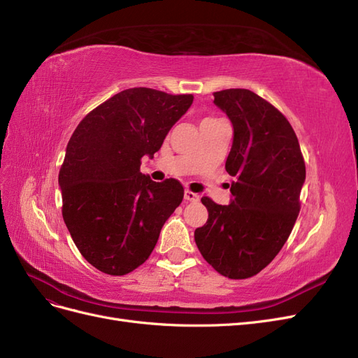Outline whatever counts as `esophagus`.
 <instances>
[{
  "label": "esophagus",
  "instance_id": "esophagus-1",
  "mask_svg": "<svg viewBox=\"0 0 358 358\" xmlns=\"http://www.w3.org/2000/svg\"><path fill=\"white\" fill-rule=\"evenodd\" d=\"M184 199L190 201V202H198L199 201V194L194 193V192H190V190H186V192H184Z\"/></svg>",
  "mask_w": 358,
  "mask_h": 358
}]
</instances>
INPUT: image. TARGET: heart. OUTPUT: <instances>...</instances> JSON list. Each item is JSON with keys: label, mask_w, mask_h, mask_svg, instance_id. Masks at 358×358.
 Returning a JSON list of instances; mask_svg holds the SVG:
<instances>
[{"label": "heart", "mask_w": 358, "mask_h": 358, "mask_svg": "<svg viewBox=\"0 0 358 358\" xmlns=\"http://www.w3.org/2000/svg\"><path fill=\"white\" fill-rule=\"evenodd\" d=\"M214 120H217V119H213V117H206V119H203V120H202V123H208V122H214Z\"/></svg>", "instance_id": "1"}]
</instances>
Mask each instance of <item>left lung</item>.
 Listing matches in <instances>:
<instances>
[{
	"instance_id": "left-lung-1",
	"label": "left lung",
	"mask_w": 358,
	"mask_h": 358,
	"mask_svg": "<svg viewBox=\"0 0 358 358\" xmlns=\"http://www.w3.org/2000/svg\"><path fill=\"white\" fill-rule=\"evenodd\" d=\"M214 103L234 124L226 171L234 199L202 203L208 220L194 230L201 255L230 280L257 275L278 255L301 211L305 160L290 122L248 89L214 92Z\"/></svg>"
}]
</instances>
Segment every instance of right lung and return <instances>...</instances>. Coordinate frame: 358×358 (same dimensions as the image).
I'll use <instances>...</instances> for the list:
<instances>
[{"label":"right lung","instance_id":"right-lung-1","mask_svg":"<svg viewBox=\"0 0 358 358\" xmlns=\"http://www.w3.org/2000/svg\"><path fill=\"white\" fill-rule=\"evenodd\" d=\"M192 102L190 94L126 89L87 113L71 135L59 171L62 217L98 271L120 276L141 266L181 203L178 180L156 182L140 166Z\"/></svg>","mask_w":358,"mask_h":358}]
</instances>
